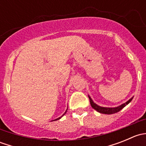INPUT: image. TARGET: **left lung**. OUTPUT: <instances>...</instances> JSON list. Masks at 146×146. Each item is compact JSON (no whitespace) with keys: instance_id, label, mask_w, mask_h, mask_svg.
Segmentation results:
<instances>
[{"instance_id":"obj_1","label":"left lung","mask_w":146,"mask_h":146,"mask_svg":"<svg viewBox=\"0 0 146 146\" xmlns=\"http://www.w3.org/2000/svg\"><path fill=\"white\" fill-rule=\"evenodd\" d=\"M88 98H89L90 103L92 108L95 109V110H96V111H98V112L102 113V114H114V113L118 112V111H120V110H121L125 106L127 105V104L132 100V99H133V98H132L131 99H130L129 101L125 102L124 104H121V105L119 106V107H115V108H107V107H100V106L97 105L95 103H94L93 102H92V99H91L89 96H88Z\"/></svg>"}]
</instances>
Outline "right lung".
I'll list each match as a JSON object with an SVG mask.
<instances>
[{"mask_svg": "<svg viewBox=\"0 0 146 146\" xmlns=\"http://www.w3.org/2000/svg\"><path fill=\"white\" fill-rule=\"evenodd\" d=\"M61 117H59V118H58V119H55V120H58V119H61ZM55 120H54V121H55Z\"/></svg>", "mask_w": 146, "mask_h": 146, "instance_id": "obj_1", "label": "right lung"}]
</instances>
